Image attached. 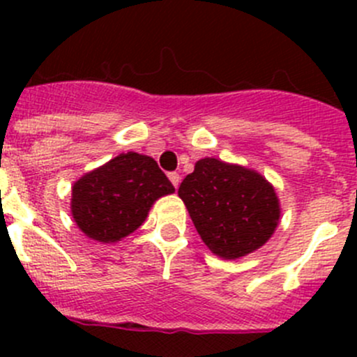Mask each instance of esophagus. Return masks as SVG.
Returning <instances> with one entry per match:
<instances>
[{
    "label": "esophagus",
    "mask_w": 357,
    "mask_h": 357,
    "mask_svg": "<svg viewBox=\"0 0 357 357\" xmlns=\"http://www.w3.org/2000/svg\"><path fill=\"white\" fill-rule=\"evenodd\" d=\"M169 179H171V183L174 185V188H178L179 181H181V176H179L178 172H169Z\"/></svg>",
    "instance_id": "obj_1"
}]
</instances>
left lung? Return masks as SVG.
<instances>
[{
    "label": "left lung",
    "mask_w": 357,
    "mask_h": 357,
    "mask_svg": "<svg viewBox=\"0 0 357 357\" xmlns=\"http://www.w3.org/2000/svg\"><path fill=\"white\" fill-rule=\"evenodd\" d=\"M197 231L215 255L236 259L264 245L278 226L280 204L257 172L202 158L179 185Z\"/></svg>",
    "instance_id": "obj_1"
}]
</instances>
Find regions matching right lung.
Listing matches in <instances>:
<instances>
[{
    "mask_svg": "<svg viewBox=\"0 0 357 357\" xmlns=\"http://www.w3.org/2000/svg\"><path fill=\"white\" fill-rule=\"evenodd\" d=\"M174 192L152 157L128 152L72 186V215L89 238L110 243L142 226L153 202Z\"/></svg>",
    "mask_w": 357,
    "mask_h": 357,
    "instance_id": "add662e5",
    "label": "right lung"
}]
</instances>
